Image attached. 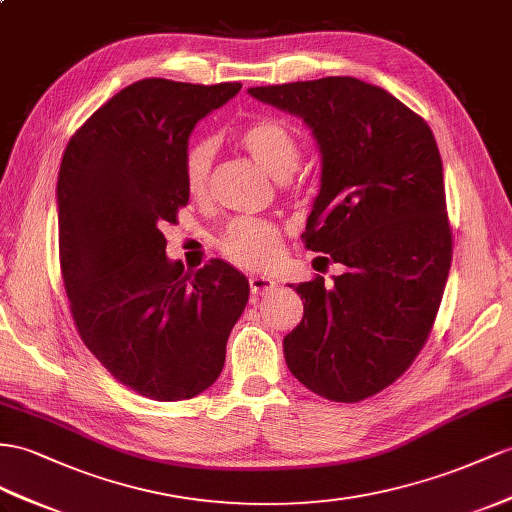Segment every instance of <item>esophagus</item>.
Listing matches in <instances>:
<instances>
[{
	"label": "esophagus",
	"instance_id": "esophagus-1",
	"mask_svg": "<svg viewBox=\"0 0 512 512\" xmlns=\"http://www.w3.org/2000/svg\"><path fill=\"white\" fill-rule=\"evenodd\" d=\"M248 285H251L253 294L261 296V294H268L277 283H274L270 277H251L248 279Z\"/></svg>",
	"mask_w": 512,
	"mask_h": 512
}]
</instances>
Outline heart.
<instances>
[{
	"label": "heart",
	"instance_id": "heart-1",
	"mask_svg": "<svg viewBox=\"0 0 512 512\" xmlns=\"http://www.w3.org/2000/svg\"><path fill=\"white\" fill-rule=\"evenodd\" d=\"M238 140L272 177L287 179L300 162V140L294 131L277 119H259L240 129ZM214 144L209 140L192 142L183 157V179L192 196H203L212 175ZM218 251L231 264L244 270H264L279 257L281 231L270 220L242 216L233 218L218 233Z\"/></svg>",
	"mask_w": 512,
	"mask_h": 512
}]
</instances>
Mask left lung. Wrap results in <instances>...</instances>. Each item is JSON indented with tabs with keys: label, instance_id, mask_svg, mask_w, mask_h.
I'll list each match as a JSON object with an SVG mask.
<instances>
[{
	"label": "left lung",
	"instance_id": "obj_1",
	"mask_svg": "<svg viewBox=\"0 0 512 512\" xmlns=\"http://www.w3.org/2000/svg\"><path fill=\"white\" fill-rule=\"evenodd\" d=\"M300 116L322 155L309 251L346 272L290 285L305 316L283 339L290 372L318 396L359 402L411 368L452 264L443 166L428 123L357 77L248 88Z\"/></svg>",
	"mask_w": 512,
	"mask_h": 512
}]
</instances>
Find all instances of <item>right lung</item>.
I'll return each instance as SVG.
<instances>
[{
    "label": "right lung",
    "instance_id": "add662e5",
    "mask_svg": "<svg viewBox=\"0 0 512 512\" xmlns=\"http://www.w3.org/2000/svg\"><path fill=\"white\" fill-rule=\"evenodd\" d=\"M240 88L134 82L62 155L58 242L71 316L103 368L144 398L188 400L212 387L248 303L242 272L222 259L190 272L166 257L162 233L190 199L183 157L194 125Z\"/></svg>",
    "mask_w": 512,
    "mask_h": 512
}]
</instances>
